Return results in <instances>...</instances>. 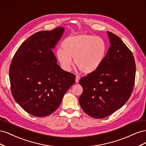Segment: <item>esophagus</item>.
Listing matches in <instances>:
<instances>
[{
	"instance_id": "34e87169",
	"label": "esophagus",
	"mask_w": 146,
	"mask_h": 146,
	"mask_svg": "<svg viewBox=\"0 0 146 146\" xmlns=\"http://www.w3.org/2000/svg\"><path fill=\"white\" fill-rule=\"evenodd\" d=\"M80 76H78V75H77V76H76V83H78L79 80H80Z\"/></svg>"
}]
</instances>
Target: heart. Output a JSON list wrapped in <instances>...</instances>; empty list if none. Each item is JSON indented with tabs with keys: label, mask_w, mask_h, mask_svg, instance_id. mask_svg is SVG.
Returning <instances> with one entry per match:
<instances>
[{
	"label": "heart",
	"mask_w": 146,
	"mask_h": 146,
	"mask_svg": "<svg viewBox=\"0 0 146 146\" xmlns=\"http://www.w3.org/2000/svg\"><path fill=\"white\" fill-rule=\"evenodd\" d=\"M62 49L56 52V57L64 70L68 71L73 65L72 58L85 74L95 72L102 64L107 53V44L104 39L94 35L80 34L66 38Z\"/></svg>",
	"instance_id": "heart-1"
}]
</instances>
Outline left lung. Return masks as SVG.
I'll use <instances>...</instances> for the list:
<instances>
[{
    "label": "left lung",
    "mask_w": 146,
    "mask_h": 146,
    "mask_svg": "<svg viewBox=\"0 0 146 146\" xmlns=\"http://www.w3.org/2000/svg\"><path fill=\"white\" fill-rule=\"evenodd\" d=\"M107 33L111 46L102 64L79 81L83 88L80 107L88 115L98 119L121 108L129 99L135 81L136 64L131 51L117 35Z\"/></svg>",
    "instance_id": "obj_1"
}]
</instances>
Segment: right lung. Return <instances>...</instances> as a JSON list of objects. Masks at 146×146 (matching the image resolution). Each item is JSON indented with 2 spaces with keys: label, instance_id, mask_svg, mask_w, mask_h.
<instances>
[{
  "label": "right lung",
  "instance_id": "right-lung-1",
  "mask_svg": "<svg viewBox=\"0 0 146 146\" xmlns=\"http://www.w3.org/2000/svg\"><path fill=\"white\" fill-rule=\"evenodd\" d=\"M64 32L58 27L40 31L22 44L11 60L9 76L12 95L26 112L45 117L60 106L76 82L75 75L56 64L52 48Z\"/></svg>",
  "mask_w": 146,
  "mask_h": 146
}]
</instances>
